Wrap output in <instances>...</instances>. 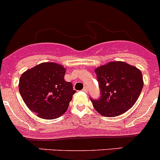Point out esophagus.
I'll list each match as a JSON object with an SVG mask.
<instances>
[{
  "instance_id": "esophagus-1",
  "label": "esophagus",
  "mask_w": 160,
  "mask_h": 160,
  "mask_svg": "<svg viewBox=\"0 0 160 160\" xmlns=\"http://www.w3.org/2000/svg\"><path fill=\"white\" fill-rule=\"evenodd\" d=\"M83 92H85V93H87L88 91V88H83Z\"/></svg>"
}]
</instances>
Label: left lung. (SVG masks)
Segmentation results:
<instances>
[{
    "mask_svg": "<svg viewBox=\"0 0 160 160\" xmlns=\"http://www.w3.org/2000/svg\"><path fill=\"white\" fill-rule=\"evenodd\" d=\"M101 90L98 100L91 98L101 115L112 117L123 114L137 102L143 88L140 69L124 62H109L95 69Z\"/></svg>",
    "mask_w": 160,
    "mask_h": 160,
    "instance_id": "obj_1",
    "label": "left lung"
}]
</instances>
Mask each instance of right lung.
<instances>
[{
    "mask_svg": "<svg viewBox=\"0 0 160 160\" xmlns=\"http://www.w3.org/2000/svg\"><path fill=\"white\" fill-rule=\"evenodd\" d=\"M66 69L55 62H43L22 74L18 90L23 102L39 117L53 119L64 114L76 91L65 80Z\"/></svg>",
    "mask_w": 160,
    "mask_h": 160,
    "instance_id": "right-lung-1",
    "label": "right lung"
}]
</instances>
